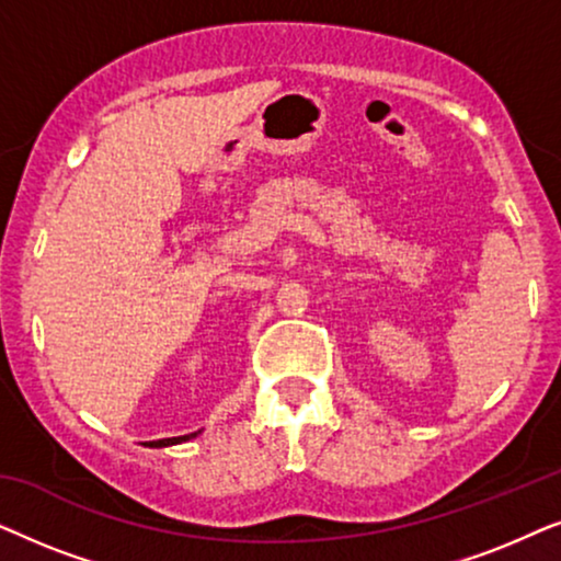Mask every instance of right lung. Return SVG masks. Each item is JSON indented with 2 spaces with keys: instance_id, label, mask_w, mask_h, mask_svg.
Listing matches in <instances>:
<instances>
[{
  "instance_id": "obj_1",
  "label": "right lung",
  "mask_w": 561,
  "mask_h": 561,
  "mask_svg": "<svg viewBox=\"0 0 561 561\" xmlns=\"http://www.w3.org/2000/svg\"><path fill=\"white\" fill-rule=\"evenodd\" d=\"M198 434V432H196ZM196 434H186V436H173V439H158V442H148L145 447H171V444H181V442H188L194 439Z\"/></svg>"
}]
</instances>
